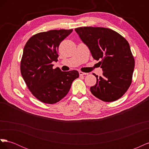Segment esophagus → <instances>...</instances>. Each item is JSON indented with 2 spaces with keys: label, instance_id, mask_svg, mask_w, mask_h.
I'll return each mask as SVG.
<instances>
[{
  "label": "esophagus",
  "instance_id": "obj_1",
  "mask_svg": "<svg viewBox=\"0 0 149 149\" xmlns=\"http://www.w3.org/2000/svg\"><path fill=\"white\" fill-rule=\"evenodd\" d=\"M79 74L80 76H84V75H87L88 74V73H84V72H82V71H80L79 73Z\"/></svg>",
  "mask_w": 149,
  "mask_h": 149
}]
</instances>
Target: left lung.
Returning a JSON list of instances; mask_svg holds the SVG:
<instances>
[{
	"label": "left lung",
	"mask_w": 149,
	"mask_h": 149,
	"mask_svg": "<svg viewBox=\"0 0 149 149\" xmlns=\"http://www.w3.org/2000/svg\"><path fill=\"white\" fill-rule=\"evenodd\" d=\"M88 47L94 60H101L102 76L94 74L96 84L90 88L93 95L104 102L123 96L132 80L135 60L129 44L114 30L103 27L84 26L75 29Z\"/></svg>",
	"instance_id": "1"
}]
</instances>
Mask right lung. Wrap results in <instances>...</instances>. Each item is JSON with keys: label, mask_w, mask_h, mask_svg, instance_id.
Segmentation results:
<instances>
[{"label": "right lung", "mask_w": 149, "mask_h": 149, "mask_svg": "<svg viewBox=\"0 0 149 149\" xmlns=\"http://www.w3.org/2000/svg\"><path fill=\"white\" fill-rule=\"evenodd\" d=\"M73 30H52L33 35L26 43L20 61V72L26 86L42 102L55 104L69 92L73 81L79 77L76 70L61 71L53 68L58 61L60 43Z\"/></svg>", "instance_id": "1"}]
</instances>
